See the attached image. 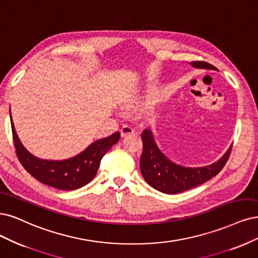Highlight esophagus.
<instances>
[{
  "label": "esophagus",
  "mask_w": 258,
  "mask_h": 258,
  "mask_svg": "<svg viewBox=\"0 0 258 258\" xmlns=\"http://www.w3.org/2000/svg\"><path fill=\"white\" fill-rule=\"evenodd\" d=\"M133 132H135V129H133V128H132L131 126H129V125L122 126V127H121V129H120L121 137H123V138L133 135Z\"/></svg>",
  "instance_id": "esophagus-1"
}]
</instances>
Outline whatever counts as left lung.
<instances>
[{
	"label": "left lung",
	"mask_w": 258,
	"mask_h": 258,
	"mask_svg": "<svg viewBox=\"0 0 258 258\" xmlns=\"http://www.w3.org/2000/svg\"><path fill=\"white\" fill-rule=\"evenodd\" d=\"M195 68L218 70L203 60L191 61ZM143 153L140 159V168L146 182L154 189L166 194H176L211 179L221 172L232 152V146L219 161L203 167H184L172 162L160 150L154 141L153 133L145 129L142 132Z\"/></svg>",
	"instance_id": "1"
}]
</instances>
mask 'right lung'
Instances as JSON below:
<instances>
[{
	"mask_svg": "<svg viewBox=\"0 0 258 258\" xmlns=\"http://www.w3.org/2000/svg\"><path fill=\"white\" fill-rule=\"evenodd\" d=\"M11 122L16 155L24 170L38 181L58 190H76L92 181L102 157L120 138V133L115 132L108 138L94 142L84 152L72 159L51 161L32 156L20 143L12 119Z\"/></svg>",
	"mask_w": 258,
	"mask_h": 258,
	"instance_id": "add662e5",
	"label": "right lung"
}]
</instances>
